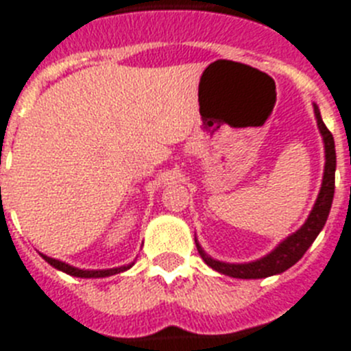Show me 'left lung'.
<instances>
[{
  "instance_id": "obj_1",
  "label": "left lung",
  "mask_w": 351,
  "mask_h": 351,
  "mask_svg": "<svg viewBox=\"0 0 351 351\" xmlns=\"http://www.w3.org/2000/svg\"><path fill=\"white\" fill-rule=\"evenodd\" d=\"M315 106V117L316 123H318L319 134L323 138V145H325V169H323V182L319 194L316 197V203L311 210L309 217L304 222L300 230L295 231L293 234H289L288 239L282 240L270 254L263 256L260 260L251 261V263H224V261H217L210 258L196 240V247L199 256L203 258L208 267L213 270L224 274V276L237 277V279H263L268 276H276L289 267H293L304 254L307 249L311 247V243L315 242V239L323 230L325 222H327L328 212H330L332 199H334V189H336V146H334V138H332L330 130L325 127L319 114V109L316 104Z\"/></svg>"
}]
</instances>
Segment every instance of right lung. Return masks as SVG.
<instances>
[{
    "label": "right lung",
    "mask_w": 351,
    "mask_h": 351,
    "mask_svg": "<svg viewBox=\"0 0 351 351\" xmlns=\"http://www.w3.org/2000/svg\"><path fill=\"white\" fill-rule=\"evenodd\" d=\"M45 261L49 265H53L54 268L58 270H62V272L69 274V276H74V277H109V276H114V274H120L125 272L127 268H130L132 265H127V267H118V268H108V270H81V268H75L69 263H63L60 260H54V258H49V256L42 254Z\"/></svg>",
    "instance_id": "obj_1"
}]
</instances>
